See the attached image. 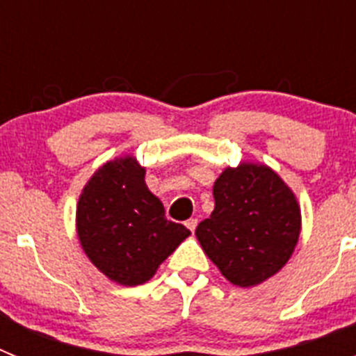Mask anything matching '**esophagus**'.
<instances>
[{
    "label": "esophagus",
    "instance_id": "1",
    "mask_svg": "<svg viewBox=\"0 0 356 356\" xmlns=\"http://www.w3.org/2000/svg\"><path fill=\"white\" fill-rule=\"evenodd\" d=\"M185 226H187L191 232H194V229H196V226H197V219H188V221L185 222Z\"/></svg>",
    "mask_w": 356,
    "mask_h": 356
}]
</instances>
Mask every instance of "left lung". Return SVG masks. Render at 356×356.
I'll list each match as a JSON object with an SVG mask.
<instances>
[{"label":"left lung","instance_id":"1","mask_svg":"<svg viewBox=\"0 0 356 356\" xmlns=\"http://www.w3.org/2000/svg\"><path fill=\"white\" fill-rule=\"evenodd\" d=\"M213 200V212L196 228L207 257L237 287L275 276L301 234V209L291 187L266 163L242 162L219 175Z\"/></svg>","mask_w":356,"mask_h":356}]
</instances>
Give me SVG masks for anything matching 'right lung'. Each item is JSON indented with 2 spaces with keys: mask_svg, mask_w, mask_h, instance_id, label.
Returning a JSON list of instances; mask_svg holds the SVG:
<instances>
[{
  "mask_svg": "<svg viewBox=\"0 0 356 356\" xmlns=\"http://www.w3.org/2000/svg\"><path fill=\"white\" fill-rule=\"evenodd\" d=\"M144 176L134 155L110 160L90 176L76 205L81 250L106 278L124 287L146 284L191 235L184 225L165 219Z\"/></svg>",
  "mask_w": 356,
  "mask_h": 356,
  "instance_id": "right-lung-1",
  "label": "right lung"
}]
</instances>
